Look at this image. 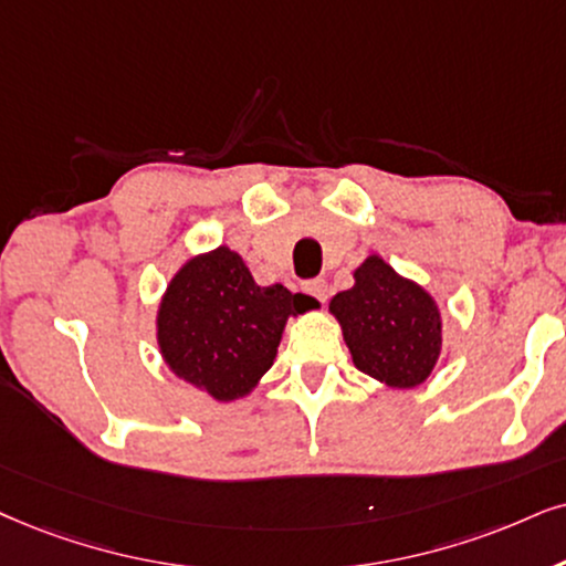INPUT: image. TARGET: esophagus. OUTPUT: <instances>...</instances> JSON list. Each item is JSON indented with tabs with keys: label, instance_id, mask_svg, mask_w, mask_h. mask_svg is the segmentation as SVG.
Returning <instances> with one entry per match:
<instances>
[{
	"label": "esophagus",
	"instance_id": "34e87169",
	"mask_svg": "<svg viewBox=\"0 0 566 566\" xmlns=\"http://www.w3.org/2000/svg\"><path fill=\"white\" fill-rule=\"evenodd\" d=\"M307 295H313L318 300V303H326V282L324 279H313V282H305L303 287Z\"/></svg>",
	"mask_w": 566,
	"mask_h": 566
}]
</instances>
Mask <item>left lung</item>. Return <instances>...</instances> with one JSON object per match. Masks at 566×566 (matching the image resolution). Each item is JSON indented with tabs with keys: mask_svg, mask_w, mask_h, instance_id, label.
Instances as JSON below:
<instances>
[{
	"mask_svg": "<svg viewBox=\"0 0 566 566\" xmlns=\"http://www.w3.org/2000/svg\"><path fill=\"white\" fill-rule=\"evenodd\" d=\"M328 311L339 321L357 370L395 389L423 384L441 355L436 300L378 255L355 269V284L336 292Z\"/></svg>",
	"mask_w": 566,
	"mask_h": 566,
	"instance_id": "8db88e82",
	"label": "left lung"
}]
</instances>
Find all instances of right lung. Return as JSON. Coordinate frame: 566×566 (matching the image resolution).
<instances>
[{"mask_svg": "<svg viewBox=\"0 0 566 566\" xmlns=\"http://www.w3.org/2000/svg\"><path fill=\"white\" fill-rule=\"evenodd\" d=\"M311 307L316 300L282 284L259 287L245 261L219 245L171 276L156 313V342L177 378L232 402L274 366L287 318Z\"/></svg>", "mask_w": 566, "mask_h": 566, "instance_id": "add662e5", "label": "right lung"}]
</instances>
